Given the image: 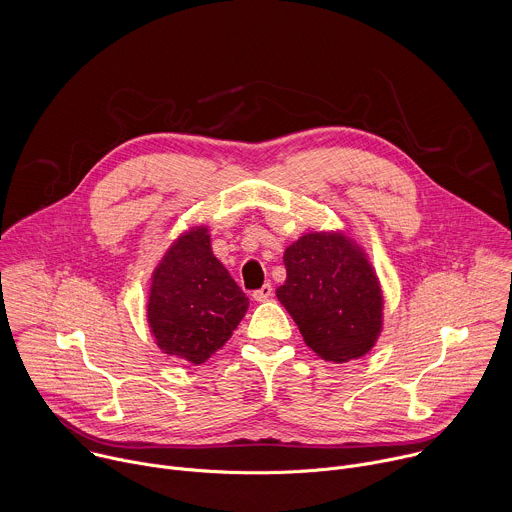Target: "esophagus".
Instances as JSON below:
<instances>
[{
  "instance_id": "obj_1",
  "label": "esophagus",
  "mask_w": 512,
  "mask_h": 512,
  "mask_svg": "<svg viewBox=\"0 0 512 512\" xmlns=\"http://www.w3.org/2000/svg\"><path fill=\"white\" fill-rule=\"evenodd\" d=\"M271 295H273V285H271V283H265L261 289H257V291L253 293V299H255V301H267Z\"/></svg>"
}]
</instances>
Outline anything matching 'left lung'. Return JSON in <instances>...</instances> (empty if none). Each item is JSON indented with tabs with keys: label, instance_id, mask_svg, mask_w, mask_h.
<instances>
[{
	"label": "left lung",
	"instance_id": "8db88e82",
	"mask_svg": "<svg viewBox=\"0 0 512 512\" xmlns=\"http://www.w3.org/2000/svg\"><path fill=\"white\" fill-rule=\"evenodd\" d=\"M277 299L303 342L325 362L364 358L384 329V291L366 249L350 229L309 231L293 241Z\"/></svg>",
	"mask_w": 512,
	"mask_h": 512
}]
</instances>
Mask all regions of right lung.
I'll return each mask as SVG.
<instances>
[{"label":"right lung","instance_id":"add662e5","mask_svg":"<svg viewBox=\"0 0 512 512\" xmlns=\"http://www.w3.org/2000/svg\"><path fill=\"white\" fill-rule=\"evenodd\" d=\"M249 299L213 255L207 225H191L156 263L146 321L162 354L205 364L241 323Z\"/></svg>","mask_w":512,"mask_h":512}]
</instances>
